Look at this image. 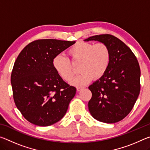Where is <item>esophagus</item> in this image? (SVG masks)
Instances as JSON below:
<instances>
[{"label": "esophagus", "instance_id": "34e87169", "mask_svg": "<svg viewBox=\"0 0 150 150\" xmlns=\"http://www.w3.org/2000/svg\"><path fill=\"white\" fill-rule=\"evenodd\" d=\"M82 88H83V87H77V91H80L81 90H82Z\"/></svg>", "mask_w": 150, "mask_h": 150}]
</instances>
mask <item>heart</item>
<instances>
[{
    "label": "heart",
    "instance_id": "b5f03b06",
    "mask_svg": "<svg viewBox=\"0 0 150 150\" xmlns=\"http://www.w3.org/2000/svg\"><path fill=\"white\" fill-rule=\"evenodd\" d=\"M68 54L73 63H79L77 77L71 84L81 87L91 81L99 79L109 67L111 60L110 50L103 43L93 44L89 42L78 41L68 50ZM53 67L57 75L67 82L73 77L74 71L70 61L63 55H57L53 59Z\"/></svg>",
    "mask_w": 150,
    "mask_h": 150
}]
</instances>
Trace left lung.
<instances>
[{
    "mask_svg": "<svg viewBox=\"0 0 150 150\" xmlns=\"http://www.w3.org/2000/svg\"><path fill=\"white\" fill-rule=\"evenodd\" d=\"M85 42L98 41L107 45L110 63L103 77L88 88L92 97L88 110L94 118L116 123L130 112L140 91V68L137 58L127 45L110 34L93 35Z\"/></svg>",
    "mask_w": 150,
    "mask_h": 150,
    "instance_id": "1",
    "label": "left lung"
}]
</instances>
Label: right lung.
<instances>
[{
  "mask_svg": "<svg viewBox=\"0 0 150 150\" xmlns=\"http://www.w3.org/2000/svg\"><path fill=\"white\" fill-rule=\"evenodd\" d=\"M75 42L38 40L25 47L11 74L17 108L30 123L47 126L65 115L76 88L65 83L53 67V59Z\"/></svg>",
  "mask_w": 150,
  "mask_h": 150,
  "instance_id": "right-lung-1",
  "label": "right lung"
}]
</instances>
